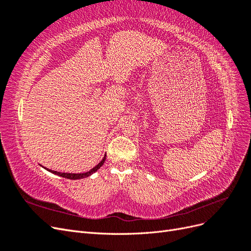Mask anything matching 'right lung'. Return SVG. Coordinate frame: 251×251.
<instances>
[{"mask_svg": "<svg viewBox=\"0 0 251 251\" xmlns=\"http://www.w3.org/2000/svg\"><path fill=\"white\" fill-rule=\"evenodd\" d=\"M105 157H107V155H104V157L102 158V160L98 163L96 166H94V168L92 169V170H90L89 172H87V173H81V174H70V173H59V172H56V171H51V170H48V169H46L47 171H49V172H51L52 174H54V175H57V176H60V177H63V178H67V179H71V180H77V179H82V178H87V177H89V176H91V175L92 174H94L95 172H97L98 170L100 169V166L104 163V161H105Z\"/></svg>", "mask_w": 251, "mask_h": 251, "instance_id": "right-lung-1", "label": "right lung"}]
</instances>
